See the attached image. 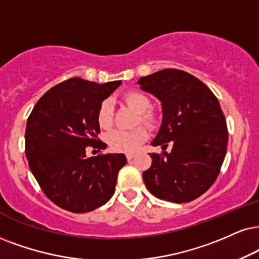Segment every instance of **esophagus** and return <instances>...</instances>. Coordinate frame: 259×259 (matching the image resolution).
Listing matches in <instances>:
<instances>
[{
	"label": "esophagus",
	"instance_id": "esophagus-1",
	"mask_svg": "<svg viewBox=\"0 0 259 259\" xmlns=\"http://www.w3.org/2000/svg\"><path fill=\"white\" fill-rule=\"evenodd\" d=\"M125 156H126V160H127V161H129V160H132V159L134 158V156H135V154H134V153H127Z\"/></svg>",
	"mask_w": 259,
	"mask_h": 259
}]
</instances>
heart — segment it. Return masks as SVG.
<instances>
[{
	"instance_id": "b5f03b06",
	"label": "heart",
	"mask_w": 259,
	"mask_h": 259,
	"mask_svg": "<svg viewBox=\"0 0 259 259\" xmlns=\"http://www.w3.org/2000/svg\"><path fill=\"white\" fill-rule=\"evenodd\" d=\"M123 101L139 113L137 124L155 127L159 123V116L152 110V101L145 93L139 91H129L123 96ZM113 105L106 99L100 104L97 112V120L101 129H110L113 123ZM146 127L137 126L133 130H113L106 140L110 148L118 153H134L147 140Z\"/></svg>"
}]
</instances>
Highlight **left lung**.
Here are the masks:
<instances>
[{
  "instance_id": "obj_1",
  "label": "left lung",
  "mask_w": 259,
  "mask_h": 259,
  "mask_svg": "<svg viewBox=\"0 0 259 259\" xmlns=\"http://www.w3.org/2000/svg\"><path fill=\"white\" fill-rule=\"evenodd\" d=\"M139 84L162 105V124L152 145L173 147L171 153L150 154L143 182L163 201H194L217 181L227 150V124L218 98L194 75L171 68L141 77Z\"/></svg>"
}]
</instances>
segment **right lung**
I'll list each match as a JSON object with an SVG mask.
<instances>
[{
  "mask_svg": "<svg viewBox=\"0 0 259 259\" xmlns=\"http://www.w3.org/2000/svg\"><path fill=\"white\" fill-rule=\"evenodd\" d=\"M120 81L99 84L71 77L37 101L27 119L25 152L45 196L71 212H88L112 197L124 154L86 156L87 147L103 150L97 112Z\"/></svg>",
  "mask_w": 259,
  "mask_h": 259,
  "instance_id": "1",
  "label": "right lung"
}]
</instances>
